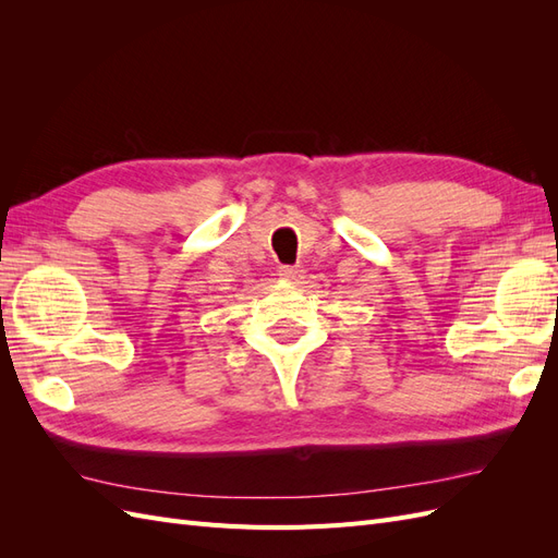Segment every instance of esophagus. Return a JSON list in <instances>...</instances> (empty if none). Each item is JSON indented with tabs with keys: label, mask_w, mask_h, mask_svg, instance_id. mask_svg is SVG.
I'll list each match as a JSON object with an SVG mask.
<instances>
[{
	"label": "esophagus",
	"mask_w": 558,
	"mask_h": 558,
	"mask_svg": "<svg viewBox=\"0 0 558 558\" xmlns=\"http://www.w3.org/2000/svg\"><path fill=\"white\" fill-rule=\"evenodd\" d=\"M279 277H281L283 281L295 283V279L300 277V269H298V267H291V265H281V267H279Z\"/></svg>",
	"instance_id": "esophagus-1"
}]
</instances>
